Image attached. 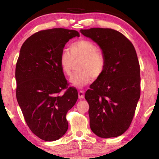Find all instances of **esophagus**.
Instances as JSON below:
<instances>
[{
	"instance_id": "obj_1",
	"label": "esophagus",
	"mask_w": 159,
	"mask_h": 159,
	"mask_svg": "<svg viewBox=\"0 0 159 159\" xmlns=\"http://www.w3.org/2000/svg\"><path fill=\"white\" fill-rule=\"evenodd\" d=\"M78 95H79V99H83L84 98V91H82V90H80L79 91V93H78Z\"/></svg>"
}]
</instances>
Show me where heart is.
Here are the masks:
<instances>
[{"mask_svg":"<svg viewBox=\"0 0 159 159\" xmlns=\"http://www.w3.org/2000/svg\"><path fill=\"white\" fill-rule=\"evenodd\" d=\"M69 52L63 51L60 57V64L63 73L71 76L74 62L80 61L78 70L70 79L75 87L82 88L90 82L92 77L98 79L105 69L106 58L102 50L98 49L93 42L81 39L74 42L69 46Z\"/></svg>","mask_w":159,"mask_h":159,"instance_id":"1","label":"heart"}]
</instances>
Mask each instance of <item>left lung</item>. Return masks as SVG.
I'll return each mask as SVG.
<instances>
[{
  "label": "left lung",
  "instance_id": "left-lung-1",
  "mask_svg": "<svg viewBox=\"0 0 159 159\" xmlns=\"http://www.w3.org/2000/svg\"><path fill=\"white\" fill-rule=\"evenodd\" d=\"M80 31L99 45L106 58L103 74L85 95L89 104L90 129L102 138L120 136L130 127L140 98V70L135 49L114 29Z\"/></svg>",
  "mask_w": 159,
  "mask_h": 159
}]
</instances>
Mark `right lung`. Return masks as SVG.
I'll return each instance as SVG.
<instances>
[{"mask_svg":"<svg viewBox=\"0 0 159 159\" xmlns=\"http://www.w3.org/2000/svg\"><path fill=\"white\" fill-rule=\"evenodd\" d=\"M79 36L77 31L62 28L40 31L20 49L16 97L29 129L43 140H57L68 129L66 116L76 104L78 91L69 87L60 57L66 43Z\"/></svg>","mask_w":159,"mask_h":159,"instance_id":"add662e5","label":"right lung"}]
</instances>
